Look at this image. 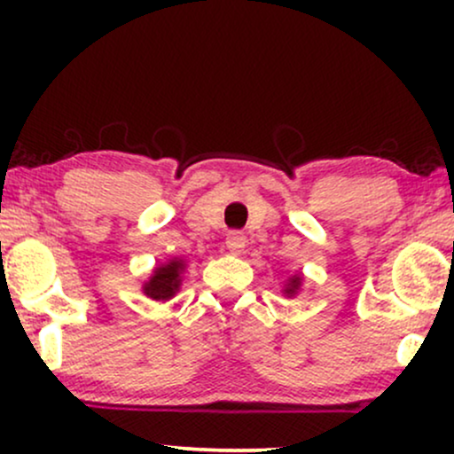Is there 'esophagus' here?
<instances>
[{"mask_svg": "<svg viewBox=\"0 0 454 454\" xmlns=\"http://www.w3.org/2000/svg\"><path fill=\"white\" fill-rule=\"evenodd\" d=\"M226 247H228V252L231 254H243V247H245V234L243 232H239V231H232V232H228V237H226Z\"/></svg>", "mask_w": 454, "mask_h": 454, "instance_id": "obj_1", "label": "esophagus"}]
</instances>
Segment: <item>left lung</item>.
I'll return each mask as SVG.
<instances>
[{
  "mask_svg": "<svg viewBox=\"0 0 454 454\" xmlns=\"http://www.w3.org/2000/svg\"><path fill=\"white\" fill-rule=\"evenodd\" d=\"M301 279L299 275H294V278H290L288 279V284H286V290H284V294H288V296H294L296 294V290L301 288Z\"/></svg>",
  "mask_w": 454,
  "mask_h": 454,
  "instance_id": "obj_1",
  "label": "left lung"
}]
</instances>
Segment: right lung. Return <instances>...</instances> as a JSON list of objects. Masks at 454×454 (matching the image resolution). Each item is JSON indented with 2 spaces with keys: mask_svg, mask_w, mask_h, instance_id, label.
I'll list each match as a JSON object with an SVG mask.
<instances>
[{
  "mask_svg": "<svg viewBox=\"0 0 454 454\" xmlns=\"http://www.w3.org/2000/svg\"><path fill=\"white\" fill-rule=\"evenodd\" d=\"M184 260H170V262L160 264L153 269L149 281H145L143 293L153 301H168L173 299L181 286V273H184Z\"/></svg>",
  "mask_w": 454,
  "mask_h": 454,
  "instance_id": "1",
  "label": "right lung"
}]
</instances>
